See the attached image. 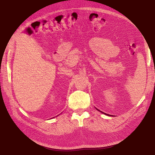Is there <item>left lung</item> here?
Instances as JSON below:
<instances>
[{
    "label": "left lung",
    "mask_w": 155,
    "mask_h": 155,
    "mask_svg": "<svg viewBox=\"0 0 155 155\" xmlns=\"http://www.w3.org/2000/svg\"><path fill=\"white\" fill-rule=\"evenodd\" d=\"M97 110H99V109H97ZM99 111H100V110H99ZM100 112H101L102 113L104 114H105V115H107V116H111V115H108V114H105V113H104V112H102V111H100Z\"/></svg>",
    "instance_id": "1"
}]
</instances>
